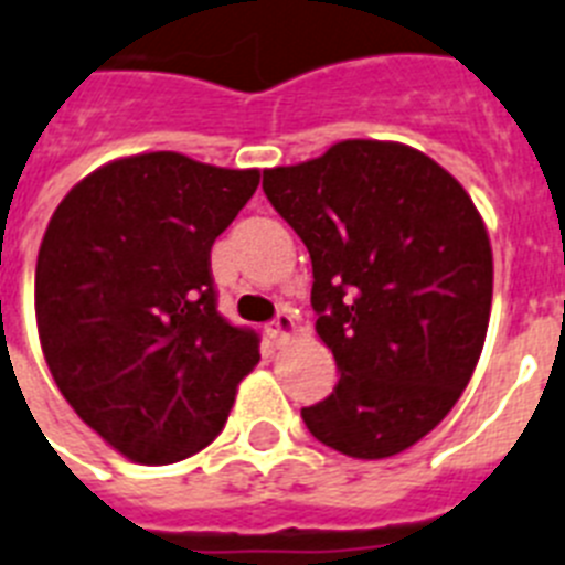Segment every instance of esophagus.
I'll list each match as a JSON object with an SVG mask.
<instances>
[{"mask_svg": "<svg viewBox=\"0 0 565 565\" xmlns=\"http://www.w3.org/2000/svg\"><path fill=\"white\" fill-rule=\"evenodd\" d=\"M265 332H268V338H271V340H286V338H291V332H294V317L288 315L286 309L277 311V317H274L271 323L265 326Z\"/></svg>", "mask_w": 565, "mask_h": 565, "instance_id": "esophagus-1", "label": "esophagus"}]
</instances>
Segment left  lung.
Listing matches in <instances>:
<instances>
[{"mask_svg":"<svg viewBox=\"0 0 565 565\" xmlns=\"http://www.w3.org/2000/svg\"><path fill=\"white\" fill-rule=\"evenodd\" d=\"M263 190L309 248L315 329L340 372L302 422L355 459L407 450L482 355L493 256L479 210L433 158L393 141H340L265 170Z\"/></svg>","mask_w":565,"mask_h":565,"instance_id":"1","label":"left lung"}]
</instances>
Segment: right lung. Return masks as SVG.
Segmentation results:
<instances>
[{"mask_svg":"<svg viewBox=\"0 0 565 565\" xmlns=\"http://www.w3.org/2000/svg\"><path fill=\"white\" fill-rule=\"evenodd\" d=\"M259 170L143 152L74 184L36 256L42 355L74 413L126 459L170 465L216 439L259 334L216 309L210 248Z\"/></svg>","mask_w":565,"mask_h":565,"instance_id":"right-lung-1","label":"right lung"}]
</instances>
